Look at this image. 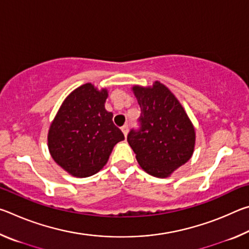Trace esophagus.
Returning <instances> with one entry per match:
<instances>
[{"instance_id":"34e87169","label":"esophagus","mask_w":249,"mask_h":249,"mask_svg":"<svg viewBox=\"0 0 249 249\" xmlns=\"http://www.w3.org/2000/svg\"><path fill=\"white\" fill-rule=\"evenodd\" d=\"M122 132H123V134H124V136L126 137L127 136V134H128V126L127 125H124V126H122Z\"/></svg>"}]
</instances>
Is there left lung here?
Wrapping results in <instances>:
<instances>
[{
  "instance_id": "left-lung-1",
  "label": "left lung",
  "mask_w": 249,
  "mask_h": 249,
  "mask_svg": "<svg viewBox=\"0 0 249 249\" xmlns=\"http://www.w3.org/2000/svg\"><path fill=\"white\" fill-rule=\"evenodd\" d=\"M140 104L141 128L130 130L127 142L142 169L167 178L192 157L196 129L179 100L159 81L151 87L134 86Z\"/></svg>"
}]
</instances>
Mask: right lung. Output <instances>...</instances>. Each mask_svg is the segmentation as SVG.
<instances>
[{"instance_id": "obj_1", "label": "right lung", "mask_w": 249, "mask_h": 249, "mask_svg": "<svg viewBox=\"0 0 249 249\" xmlns=\"http://www.w3.org/2000/svg\"><path fill=\"white\" fill-rule=\"evenodd\" d=\"M107 89L92 83L74 89L64 100L48 130L49 154L57 165L77 178L95 175L107 165L124 135L105 109Z\"/></svg>"}]
</instances>
